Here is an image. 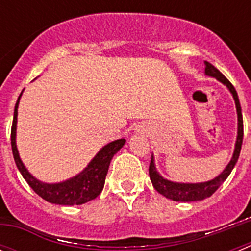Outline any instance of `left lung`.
I'll list each match as a JSON object with an SVG mask.
<instances>
[{
	"mask_svg": "<svg viewBox=\"0 0 251 251\" xmlns=\"http://www.w3.org/2000/svg\"><path fill=\"white\" fill-rule=\"evenodd\" d=\"M205 73L208 76L216 77L217 80H220L221 83L225 84L229 90L231 92L232 97L235 99V104H236V110H238V139H236V145H235L234 154L230 161V163L226 166L225 170L223 171V174L219 175L216 178L208 181V182H201V183H177L171 182L168 179H165L161 175L156 171L154 167V162H153V157L151 158L150 163V177L151 181L153 183V187L156 188L157 191L161 195L166 196L167 199H171L174 201H182V202H190V201H199L203 200L206 197H210L217 188L223 185L229 175L231 174L232 168L236 165L239 156H240L241 145H243V137H244V126H243V114H241V106L240 101L238 98V93L235 90L234 85L230 83L224 74H221L219 69L215 68L212 64L205 61Z\"/></svg>",
	"mask_w": 251,
	"mask_h": 251,
	"instance_id": "8db88e82",
	"label": "left lung"
}]
</instances>
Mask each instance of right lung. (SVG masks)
<instances>
[{"instance_id":"obj_1","label":"right lung","mask_w":251,"mask_h":251,"mask_svg":"<svg viewBox=\"0 0 251 251\" xmlns=\"http://www.w3.org/2000/svg\"><path fill=\"white\" fill-rule=\"evenodd\" d=\"M21 94H20V97H21ZM20 97L16 101V105H15V112H13L12 127H11V147H12L13 159L16 162V166L20 172H21L22 177L26 179L28 186L40 197H43L44 200L49 201L51 203H56V205H81V203H85L90 200H94L95 197L98 196L101 190H103L106 172H108L113 156L123 147V145L126 143V139H117V141L112 142L109 145L104 146L81 174L68 179L65 182L54 183V185L40 182L35 177L28 174V171L26 170L24 163L21 162L19 152H17L16 123L17 106H19Z\"/></svg>"}]
</instances>
